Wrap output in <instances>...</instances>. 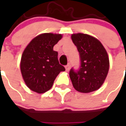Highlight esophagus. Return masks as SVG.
<instances>
[{"mask_svg": "<svg viewBox=\"0 0 126 126\" xmlns=\"http://www.w3.org/2000/svg\"><path fill=\"white\" fill-rule=\"evenodd\" d=\"M65 69H66V70L67 71L69 70V69H70V64H68L67 65H66Z\"/></svg>", "mask_w": 126, "mask_h": 126, "instance_id": "obj_1", "label": "esophagus"}]
</instances>
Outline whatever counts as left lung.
Here are the masks:
<instances>
[{
    "label": "left lung",
    "mask_w": 126,
    "mask_h": 126,
    "mask_svg": "<svg viewBox=\"0 0 126 126\" xmlns=\"http://www.w3.org/2000/svg\"><path fill=\"white\" fill-rule=\"evenodd\" d=\"M72 41L79 52L80 66L73 68L69 76L77 91L88 93L99 89L104 82L109 68L107 52L99 40L84 33L71 35Z\"/></svg>",
    "instance_id": "8db88e82"
}]
</instances>
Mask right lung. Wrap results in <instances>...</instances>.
<instances>
[{
    "label": "right lung",
    "mask_w": 126,
    "mask_h": 126,
    "mask_svg": "<svg viewBox=\"0 0 126 126\" xmlns=\"http://www.w3.org/2000/svg\"><path fill=\"white\" fill-rule=\"evenodd\" d=\"M62 38L61 34L46 33L35 37L23 52L20 63L22 77L29 88L44 93L65 68L60 64L58 52L53 47Z\"/></svg>",
    "instance_id": "1"
}]
</instances>
